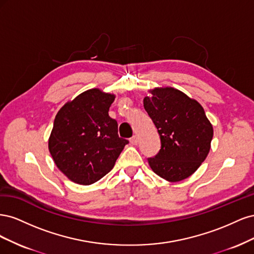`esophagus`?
<instances>
[{
	"mask_svg": "<svg viewBox=\"0 0 254 254\" xmlns=\"http://www.w3.org/2000/svg\"><path fill=\"white\" fill-rule=\"evenodd\" d=\"M129 142H130V144H132V145H136V144H137V142H139V137H137L136 135H133L132 137H130Z\"/></svg>",
	"mask_w": 254,
	"mask_h": 254,
	"instance_id": "esophagus-1",
	"label": "esophagus"
}]
</instances>
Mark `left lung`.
Here are the masks:
<instances>
[{
    "label": "left lung",
    "mask_w": 254,
    "mask_h": 254,
    "mask_svg": "<svg viewBox=\"0 0 254 254\" xmlns=\"http://www.w3.org/2000/svg\"><path fill=\"white\" fill-rule=\"evenodd\" d=\"M144 108L157 127L161 149L148 159L153 173L168 182L193 175L209 155L213 126L202 106L172 87L149 90Z\"/></svg>",
    "instance_id": "obj_1"
}]
</instances>
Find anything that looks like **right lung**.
Here are the masks:
<instances>
[{
    "mask_svg": "<svg viewBox=\"0 0 254 254\" xmlns=\"http://www.w3.org/2000/svg\"><path fill=\"white\" fill-rule=\"evenodd\" d=\"M115 95L101 89L82 92L56 114L49 150L58 170L81 186L102 179L128 143L118 134V123L109 117Z\"/></svg>",
    "mask_w": 254,
    "mask_h": 254,
    "instance_id": "obj_1",
    "label": "right lung"
}]
</instances>
